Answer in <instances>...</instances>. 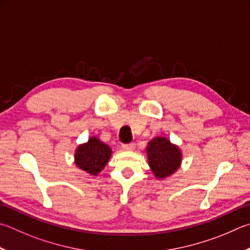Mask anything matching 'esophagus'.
Instances as JSON below:
<instances>
[{
	"label": "esophagus",
	"mask_w": 250,
	"mask_h": 250,
	"mask_svg": "<svg viewBox=\"0 0 250 250\" xmlns=\"http://www.w3.org/2000/svg\"><path fill=\"white\" fill-rule=\"evenodd\" d=\"M135 147L134 143H130V144H124L122 145V148L125 149V151H133Z\"/></svg>",
	"instance_id": "esophagus-1"
}]
</instances>
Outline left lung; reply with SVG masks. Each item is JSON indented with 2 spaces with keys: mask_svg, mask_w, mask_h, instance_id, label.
I'll list each match as a JSON object with an SVG mask.
<instances>
[{
  "mask_svg": "<svg viewBox=\"0 0 250 250\" xmlns=\"http://www.w3.org/2000/svg\"><path fill=\"white\" fill-rule=\"evenodd\" d=\"M147 163L156 179H165L179 169L183 162L181 149L162 135L153 138L146 146Z\"/></svg>",
  "mask_w": 250,
  "mask_h": 250,
  "instance_id": "left-lung-1",
  "label": "left lung"
}]
</instances>
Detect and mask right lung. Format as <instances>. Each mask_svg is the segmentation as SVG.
<instances>
[{
	"label": "right lung",
	"instance_id": "obj_1",
	"mask_svg": "<svg viewBox=\"0 0 250 250\" xmlns=\"http://www.w3.org/2000/svg\"><path fill=\"white\" fill-rule=\"evenodd\" d=\"M112 151L110 146L97 137H90L87 142L75 149L74 163L80 169L92 176H97L109 162Z\"/></svg>",
	"mask_w": 250,
	"mask_h": 250
}]
</instances>
